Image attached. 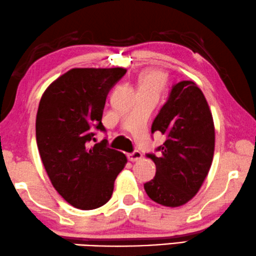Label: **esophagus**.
<instances>
[{
  "label": "esophagus",
  "mask_w": 256,
  "mask_h": 256,
  "mask_svg": "<svg viewBox=\"0 0 256 256\" xmlns=\"http://www.w3.org/2000/svg\"><path fill=\"white\" fill-rule=\"evenodd\" d=\"M128 160L130 161H136V160H139V159H142V154L139 152V150H133L132 153H128Z\"/></svg>",
  "instance_id": "obj_1"
}]
</instances>
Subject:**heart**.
I'll use <instances>...</instances> for the list:
<instances>
[{
	"label": "heart",
	"mask_w": 256,
	"mask_h": 256,
	"mask_svg": "<svg viewBox=\"0 0 256 256\" xmlns=\"http://www.w3.org/2000/svg\"><path fill=\"white\" fill-rule=\"evenodd\" d=\"M166 76L160 70H148L140 76L139 92L159 94L164 88Z\"/></svg>",
	"instance_id": "heart-1"
}]
</instances>
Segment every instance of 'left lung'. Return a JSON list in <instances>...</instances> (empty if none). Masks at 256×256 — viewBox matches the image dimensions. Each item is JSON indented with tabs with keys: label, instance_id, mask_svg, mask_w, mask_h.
<instances>
[{
	"label": "left lung",
	"instance_id": "8db88e82",
	"mask_svg": "<svg viewBox=\"0 0 256 256\" xmlns=\"http://www.w3.org/2000/svg\"><path fill=\"white\" fill-rule=\"evenodd\" d=\"M161 132L164 142L146 156L156 172L144 184L152 200L164 206H180L190 200L210 170L214 150V126L208 102L197 84H174L154 118L152 134Z\"/></svg>",
	"mask_w": 256,
	"mask_h": 256
}]
</instances>
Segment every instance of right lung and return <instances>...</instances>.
I'll list each match as a JSON object with an SVG mask.
<instances>
[{
	"label": "right lung",
	"instance_id": "obj_1",
	"mask_svg": "<svg viewBox=\"0 0 256 256\" xmlns=\"http://www.w3.org/2000/svg\"><path fill=\"white\" fill-rule=\"evenodd\" d=\"M124 68H73L42 96L36 136L42 164L62 198L81 210L102 206L111 198L126 156L108 140L92 145L96 131L106 133L103 109Z\"/></svg>",
	"mask_w": 256,
	"mask_h": 256
}]
</instances>
